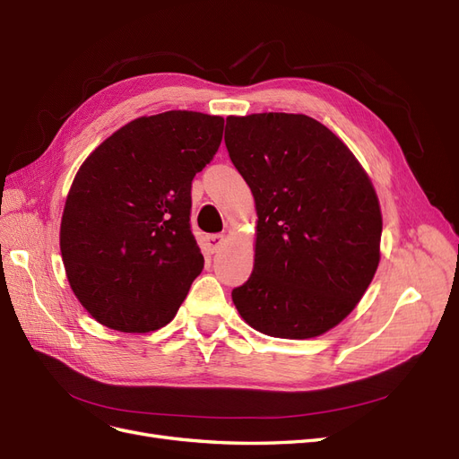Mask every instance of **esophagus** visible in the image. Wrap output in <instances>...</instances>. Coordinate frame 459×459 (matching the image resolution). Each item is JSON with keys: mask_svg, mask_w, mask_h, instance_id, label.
Listing matches in <instances>:
<instances>
[{"mask_svg": "<svg viewBox=\"0 0 459 459\" xmlns=\"http://www.w3.org/2000/svg\"><path fill=\"white\" fill-rule=\"evenodd\" d=\"M206 244H208V249L213 253L217 251L221 246L225 244V234H210L206 238Z\"/></svg>", "mask_w": 459, "mask_h": 459, "instance_id": "obj_1", "label": "esophagus"}]
</instances>
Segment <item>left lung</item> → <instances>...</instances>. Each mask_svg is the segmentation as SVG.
Listing matches in <instances>:
<instances>
[{"instance_id": "1", "label": "left lung", "mask_w": 459, "mask_h": 459, "mask_svg": "<svg viewBox=\"0 0 459 459\" xmlns=\"http://www.w3.org/2000/svg\"><path fill=\"white\" fill-rule=\"evenodd\" d=\"M225 143L259 217L253 273L232 290L236 310L268 336L327 333L380 263L375 186L344 142L308 115L227 117Z\"/></svg>"}]
</instances>
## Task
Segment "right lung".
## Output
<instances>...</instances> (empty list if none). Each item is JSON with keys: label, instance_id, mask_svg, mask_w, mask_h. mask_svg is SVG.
<instances>
[{"label": "right lung", "instance_id": "add662e5", "mask_svg": "<svg viewBox=\"0 0 459 459\" xmlns=\"http://www.w3.org/2000/svg\"><path fill=\"white\" fill-rule=\"evenodd\" d=\"M223 117L166 111L100 143L67 193L60 251L67 281L98 324L149 333L174 319L204 257L191 183L223 138Z\"/></svg>", "mask_w": 459, "mask_h": 459}]
</instances>
